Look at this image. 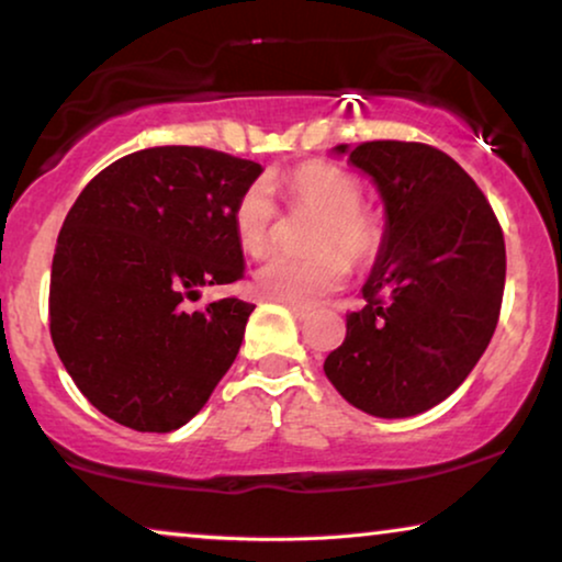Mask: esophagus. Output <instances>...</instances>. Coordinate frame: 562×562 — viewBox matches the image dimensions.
I'll return each mask as SVG.
<instances>
[{"mask_svg": "<svg viewBox=\"0 0 562 562\" xmlns=\"http://www.w3.org/2000/svg\"><path fill=\"white\" fill-rule=\"evenodd\" d=\"M289 310H291V314H294V317H296L299 322L310 319L312 314H314L312 306H304V304H289Z\"/></svg>", "mask_w": 562, "mask_h": 562, "instance_id": "obj_1", "label": "esophagus"}]
</instances>
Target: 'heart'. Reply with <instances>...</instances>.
Instances as JSON below:
<instances>
[{"instance_id": "1", "label": "heart", "mask_w": 562, "mask_h": 562, "mask_svg": "<svg viewBox=\"0 0 562 562\" xmlns=\"http://www.w3.org/2000/svg\"><path fill=\"white\" fill-rule=\"evenodd\" d=\"M286 202L294 212L317 214L306 233V256H276L258 268L256 286L283 304H312L345 283L352 263H368L381 248V225L363 206L356 176L325 160H306L286 176ZM279 210L263 181L243 189L233 206L235 240L245 256H266Z\"/></svg>"}]
</instances>
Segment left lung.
<instances>
[{
	"instance_id": "1",
	"label": "left lung",
	"mask_w": 562,
	"mask_h": 562,
	"mask_svg": "<svg viewBox=\"0 0 562 562\" xmlns=\"http://www.w3.org/2000/svg\"><path fill=\"white\" fill-rule=\"evenodd\" d=\"M335 153L379 187L386 233L366 306L348 314L325 373L373 417H414L445 402L494 337L506 279L502 225L471 176L432 145L371 140Z\"/></svg>"
}]
</instances>
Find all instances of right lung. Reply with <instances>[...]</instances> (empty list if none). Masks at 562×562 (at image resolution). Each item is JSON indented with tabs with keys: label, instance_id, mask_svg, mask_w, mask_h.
Returning <instances> with one entry per match:
<instances>
[{
	"label": "right lung",
	"instance_id": "1",
	"mask_svg": "<svg viewBox=\"0 0 562 562\" xmlns=\"http://www.w3.org/2000/svg\"><path fill=\"white\" fill-rule=\"evenodd\" d=\"M260 164L199 145L114 160L76 199L50 268V337L99 412L171 432L206 404L240 350L256 304L204 286L243 279L233 206Z\"/></svg>",
	"mask_w": 562,
	"mask_h": 562
}]
</instances>
